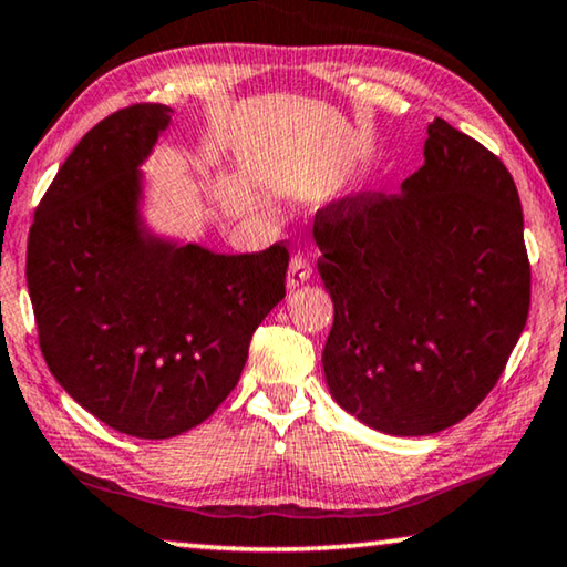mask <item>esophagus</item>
Listing matches in <instances>:
<instances>
[{"instance_id":"34e87169","label":"esophagus","mask_w":567,"mask_h":567,"mask_svg":"<svg viewBox=\"0 0 567 567\" xmlns=\"http://www.w3.org/2000/svg\"><path fill=\"white\" fill-rule=\"evenodd\" d=\"M312 275V267L308 259H305L302 255H295L290 259V267H287V290H295V287H300L310 280Z\"/></svg>"}]
</instances>
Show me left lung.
Returning <instances> with one entry per match:
<instances>
[{
    "label": "left lung",
    "mask_w": 567,
    "mask_h": 567,
    "mask_svg": "<svg viewBox=\"0 0 567 567\" xmlns=\"http://www.w3.org/2000/svg\"><path fill=\"white\" fill-rule=\"evenodd\" d=\"M318 272L336 320L330 396L391 436L460 424L505 371L529 310L517 186L442 118L401 192L348 194L316 214Z\"/></svg>",
    "instance_id": "1"
}]
</instances>
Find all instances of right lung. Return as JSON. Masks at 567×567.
Here are the masks:
<instances>
[{
	"instance_id": "obj_1",
	"label": "right lung",
	"mask_w": 567,
	"mask_h": 567,
	"mask_svg": "<svg viewBox=\"0 0 567 567\" xmlns=\"http://www.w3.org/2000/svg\"><path fill=\"white\" fill-rule=\"evenodd\" d=\"M168 105L107 115L73 148L34 212L27 287L58 383L121 434L171 439L235 389L249 340L285 298L287 249L219 255L146 219L141 166Z\"/></svg>"
}]
</instances>
